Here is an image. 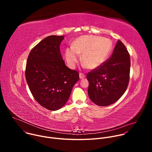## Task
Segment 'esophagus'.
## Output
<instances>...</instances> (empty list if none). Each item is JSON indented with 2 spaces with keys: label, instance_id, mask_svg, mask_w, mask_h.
Wrapping results in <instances>:
<instances>
[{
  "label": "esophagus",
  "instance_id": "1",
  "mask_svg": "<svg viewBox=\"0 0 152 152\" xmlns=\"http://www.w3.org/2000/svg\"><path fill=\"white\" fill-rule=\"evenodd\" d=\"M85 75L83 74V73H79V77H80V79H83L84 77H85Z\"/></svg>",
  "mask_w": 152,
  "mask_h": 152
}]
</instances>
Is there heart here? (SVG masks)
Returning a JSON list of instances; mask_svg holds the SVG:
<instances>
[{"label": "heart", "instance_id": "obj_1", "mask_svg": "<svg viewBox=\"0 0 152 152\" xmlns=\"http://www.w3.org/2000/svg\"><path fill=\"white\" fill-rule=\"evenodd\" d=\"M112 49V42L107 38L95 35H82L76 39L71 48L65 51V58L71 67L77 62L79 55L81 61L89 69H94L102 65L107 58Z\"/></svg>", "mask_w": 152, "mask_h": 152}]
</instances>
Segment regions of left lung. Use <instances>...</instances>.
I'll return each mask as SVG.
<instances>
[{
	"mask_svg": "<svg viewBox=\"0 0 152 152\" xmlns=\"http://www.w3.org/2000/svg\"><path fill=\"white\" fill-rule=\"evenodd\" d=\"M130 67V55L123 43L118 40L110 58L86 75L91 100L100 106L117 101L127 88Z\"/></svg>",
	"mask_w": 152,
	"mask_h": 152,
	"instance_id": "obj_1",
	"label": "left lung"
}]
</instances>
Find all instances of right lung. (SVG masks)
<instances>
[{
	"instance_id": "right-lung-1",
	"label": "right lung",
	"mask_w": 152,
	"mask_h": 152,
	"mask_svg": "<svg viewBox=\"0 0 152 152\" xmlns=\"http://www.w3.org/2000/svg\"><path fill=\"white\" fill-rule=\"evenodd\" d=\"M64 36L50 35L32 48L27 59L26 79L35 100L50 111L62 107L79 80L78 72L65 65L59 46Z\"/></svg>"
}]
</instances>
